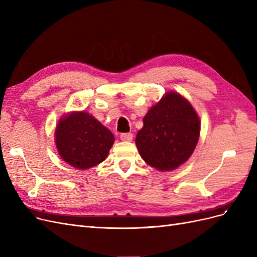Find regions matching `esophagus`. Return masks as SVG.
I'll return each instance as SVG.
<instances>
[{"mask_svg": "<svg viewBox=\"0 0 257 257\" xmlns=\"http://www.w3.org/2000/svg\"><path fill=\"white\" fill-rule=\"evenodd\" d=\"M120 138L122 142H132V139H133V134L132 133H122L120 135Z\"/></svg>", "mask_w": 257, "mask_h": 257, "instance_id": "1", "label": "esophagus"}]
</instances>
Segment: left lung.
<instances>
[{
	"instance_id": "left-lung-1",
	"label": "left lung",
	"mask_w": 257,
	"mask_h": 257,
	"mask_svg": "<svg viewBox=\"0 0 257 257\" xmlns=\"http://www.w3.org/2000/svg\"><path fill=\"white\" fill-rule=\"evenodd\" d=\"M143 121L135 142L147 164L166 172L188 161L200 132L197 113L188 100L169 92L150 108Z\"/></svg>"
}]
</instances>
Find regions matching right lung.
Segmentation results:
<instances>
[{"label":"right lung","instance_id":"right-lung-1","mask_svg":"<svg viewBox=\"0 0 257 257\" xmlns=\"http://www.w3.org/2000/svg\"><path fill=\"white\" fill-rule=\"evenodd\" d=\"M113 142L111 132L83 111L62 118L56 130L61 158L78 169H87L105 161Z\"/></svg>","mask_w":257,"mask_h":257}]
</instances>
